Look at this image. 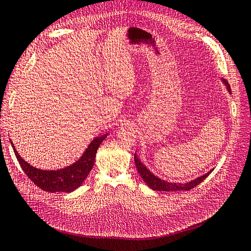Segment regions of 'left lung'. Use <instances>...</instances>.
I'll return each instance as SVG.
<instances>
[{
    "label": "left lung",
    "instance_id": "left-lung-1",
    "mask_svg": "<svg viewBox=\"0 0 251 251\" xmlns=\"http://www.w3.org/2000/svg\"><path fill=\"white\" fill-rule=\"evenodd\" d=\"M221 81L224 83L228 93H231L230 90V86L228 81H226L224 78H221ZM135 159V164L136 168H137L138 173L140 174V176L142 178V180L146 182V184L153 189V191H162V192H171V191H189V189L194 188L195 186H197L198 184H200L201 182L209 176V174L212 172V170H210L208 173H206L203 176H200L198 178H196L192 181L186 182V183H177V182H171V181H165L163 179H160L159 177L155 176V175L151 173L146 165H144L141 160L139 159L137 153H135L134 156Z\"/></svg>",
    "mask_w": 251,
    "mask_h": 251
}]
</instances>
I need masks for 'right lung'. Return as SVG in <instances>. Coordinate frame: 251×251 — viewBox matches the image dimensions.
<instances>
[{
    "mask_svg": "<svg viewBox=\"0 0 251 251\" xmlns=\"http://www.w3.org/2000/svg\"><path fill=\"white\" fill-rule=\"evenodd\" d=\"M108 135L109 134H104L95 137L89 143L88 148L77 161L66 166L64 169H58L55 171L34 168L19 155L11 139L10 143L21 168L28 178L34 182L35 185L50 193H71L78 188L88 177L89 173L94 165L97 149Z\"/></svg>",
    "mask_w": 251,
    "mask_h": 251,
    "instance_id": "1",
    "label": "right lung"
}]
</instances>
